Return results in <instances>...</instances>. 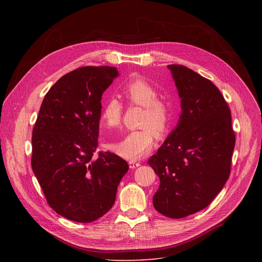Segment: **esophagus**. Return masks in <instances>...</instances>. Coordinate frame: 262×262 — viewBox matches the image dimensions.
Masks as SVG:
<instances>
[{
    "label": "esophagus",
    "mask_w": 262,
    "mask_h": 262,
    "mask_svg": "<svg viewBox=\"0 0 262 262\" xmlns=\"http://www.w3.org/2000/svg\"><path fill=\"white\" fill-rule=\"evenodd\" d=\"M128 165H129V168H130V169H136V168H138L139 166H141V164H140V163H137V162H129Z\"/></svg>",
    "instance_id": "1"
}]
</instances>
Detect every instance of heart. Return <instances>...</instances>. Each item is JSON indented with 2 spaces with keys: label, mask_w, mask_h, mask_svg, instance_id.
I'll list each match as a JSON object with an SVG mask.
<instances>
[{
  "label": "heart",
  "mask_w": 262,
  "mask_h": 262,
  "mask_svg": "<svg viewBox=\"0 0 262 262\" xmlns=\"http://www.w3.org/2000/svg\"><path fill=\"white\" fill-rule=\"evenodd\" d=\"M123 96L132 104L144 107L140 126L141 130L130 132L116 142H108L107 148L119 157L137 161L152 150L156 135L163 136L169 128L172 120L171 105L159 98V90L144 79L129 81L122 89ZM122 104L114 97L108 98L102 105L100 120L103 126L114 128L120 124Z\"/></svg>",
  "instance_id": "obj_1"
}]
</instances>
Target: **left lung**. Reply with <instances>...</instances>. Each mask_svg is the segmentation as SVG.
<instances>
[{
  "label": "left lung",
  "instance_id": "8db88e82",
  "mask_svg": "<svg viewBox=\"0 0 262 262\" xmlns=\"http://www.w3.org/2000/svg\"><path fill=\"white\" fill-rule=\"evenodd\" d=\"M181 114L158 152L148 161L160 178L154 206L180 219L198 212L221 192L229 174L235 136L230 108L207 79L182 65H168Z\"/></svg>",
  "mask_w": 262,
  "mask_h": 262
}]
</instances>
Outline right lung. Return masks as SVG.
<instances>
[{"label": "right lung", "mask_w": 262, "mask_h": 262, "mask_svg": "<svg viewBox=\"0 0 262 262\" xmlns=\"http://www.w3.org/2000/svg\"><path fill=\"white\" fill-rule=\"evenodd\" d=\"M116 67L73 70L49 90L32 134V169L50 206L78 223L93 222L114 205L127 163L97 147L101 96Z\"/></svg>", "instance_id": "obj_1"}]
</instances>
